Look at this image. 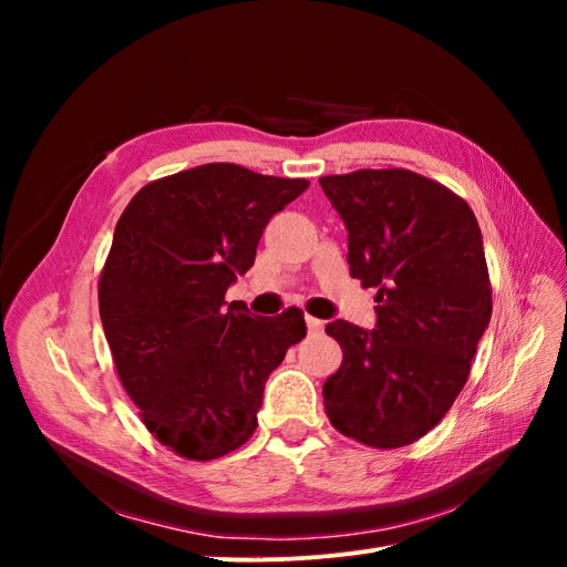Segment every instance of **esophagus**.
<instances>
[{
    "instance_id": "esophagus-1",
    "label": "esophagus",
    "mask_w": 567,
    "mask_h": 567,
    "mask_svg": "<svg viewBox=\"0 0 567 567\" xmlns=\"http://www.w3.org/2000/svg\"><path fill=\"white\" fill-rule=\"evenodd\" d=\"M305 321H307V331H310V333H323V321L321 319H315V317L307 315Z\"/></svg>"
}]
</instances>
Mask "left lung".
Here are the masks:
<instances>
[{
  "mask_svg": "<svg viewBox=\"0 0 567 567\" xmlns=\"http://www.w3.org/2000/svg\"><path fill=\"white\" fill-rule=\"evenodd\" d=\"M319 184L346 221L350 274L379 290L375 329L326 326L342 348L323 383L326 416L369 447H404L447 414L489 323L483 234L466 200L409 169Z\"/></svg>",
  "mask_w": 567,
  "mask_h": 567,
  "instance_id": "8db88e82",
  "label": "left lung"
}]
</instances>
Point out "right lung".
I'll return each instance as SVG.
<instances>
[{
  "instance_id": "obj_1",
  "label": "right lung",
  "mask_w": 567,
  "mask_h": 567,
  "mask_svg": "<svg viewBox=\"0 0 567 567\" xmlns=\"http://www.w3.org/2000/svg\"><path fill=\"white\" fill-rule=\"evenodd\" d=\"M310 182L208 163L146 184L117 219L99 312L120 381L165 447L225 456L255 433L265 383L307 333L302 312L227 302L267 221Z\"/></svg>"
}]
</instances>
